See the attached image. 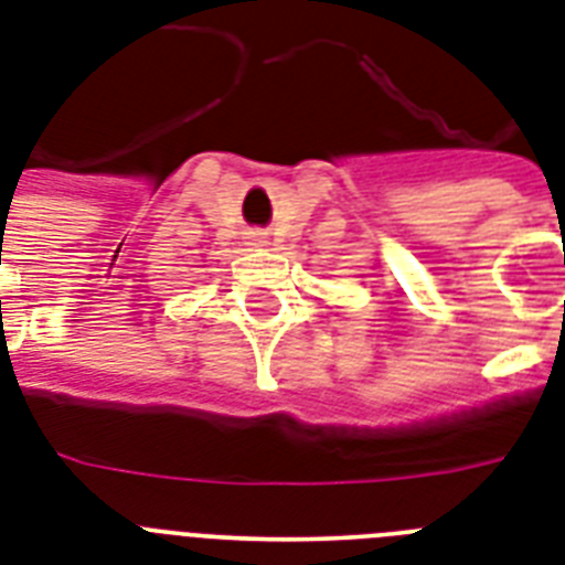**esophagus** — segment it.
<instances>
[{
	"instance_id": "esophagus-1",
	"label": "esophagus",
	"mask_w": 565,
	"mask_h": 565,
	"mask_svg": "<svg viewBox=\"0 0 565 565\" xmlns=\"http://www.w3.org/2000/svg\"><path fill=\"white\" fill-rule=\"evenodd\" d=\"M252 243H255V246H260V243H266V239L260 237V234H252Z\"/></svg>"
}]
</instances>
